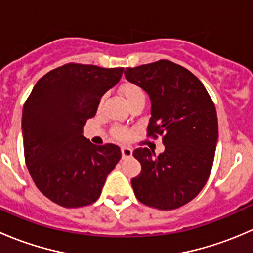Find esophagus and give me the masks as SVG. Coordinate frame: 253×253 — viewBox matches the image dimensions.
I'll use <instances>...</instances> for the list:
<instances>
[{
    "instance_id": "esophagus-1",
    "label": "esophagus",
    "mask_w": 253,
    "mask_h": 253,
    "mask_svg": "<svg viewBox=\"0 0 253 253\" xmlns=\"http://www.w3.org/2000/svg\"><path fill=\"white\" fill-rule=\"evenodd\" d=\"M122 158H129L132 155V149L129 147H121Z\"/></svg>"
}]
</instances>
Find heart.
<instances>
[{"label":"heart","instance_id":"heart-1","mask_svg":"<svg viewBox=\"0 0 253 253\" xmlns=\"http://www.w3.org/2000/svg\"><path fill=\"white\" fill-rule=\"evenodd\" d=\"M121 94L122 96L125 98V100L127 101L128 105H132L136 101L139 100H145V95L144 91L139 85L133 83H126L125 85H122L121 88ZM114 136L119 139H128L131 133L129 131H127L126 128H122V127H116L114 129Z\"/></svg>","mask_w":253,"mask_h":253}]
</instances>
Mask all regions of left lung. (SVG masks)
<instances>
[{
    "mask_svg": "<svg viewBox=\"0 0 253 253\" xmlns=\"http://www.w3.org/2000/svg\"><path fill=\"white\" fill-rule=\"evenodd\" d=\"M125 77L149 95L148 137L163 136L165 150L155 157L137 148L142 171L132 178L137 200L160 211L192 201L211 175L218 141V117L202 82L168 60L126 68Z\"/></svg>",
    "mask_w": 253,
    "mask_h": 253,
    "instance_id": "left-lung-1",
    "label": "left lung"
}]
</instances>
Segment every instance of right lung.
Wrapping results in <instances>:
<instances>
[{"label": "right lung", "mask_w": 253, "mask_h": 253, "mask_svg": "<svg viewBox=\"0 0 253 253\" xmlns=\"http://www.w3.org/2000/svg\"><path fill=\"white\" fill-rule=\"evenodd\" d=\"M122 72L124 67L67 63L40 78L25 101V163L40 192L56 205L78 208L95 202L121 159L116 144L95 145L82 133Z\"/></svg>", "instance_id": "1"}]
</instances>
